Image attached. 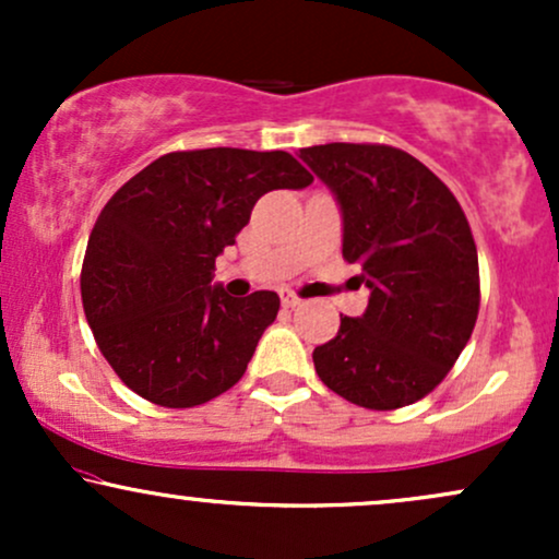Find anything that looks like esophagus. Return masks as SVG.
<instances>
[{
  "label": "esophagus",
  "mask_w": 559,
  "mask_h": 559,
  "mask_svg": "<svg viewBox=\"0 0 559 559\" xmlns=\"http://www.w3.org/2000/svg\"><path fill=\"white\" fill-rule=\"evenodd\" d=\"M281 301H284V307H297L301 299L292 292V288H281Z\"/></svg>",
  "instance_id": "34e87169"
}]
</instances>
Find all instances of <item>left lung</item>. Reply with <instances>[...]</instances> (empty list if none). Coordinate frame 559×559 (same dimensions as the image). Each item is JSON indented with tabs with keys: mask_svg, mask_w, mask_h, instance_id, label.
<instances>
[{
	"mask_svg": "<svg viewBox=\"0 0 559 559\" xmlns=\"http://www.w3.org/2000/svg\"><path fill=\"white\" fill-rule=\"evenodd\" d=\"M344 213V260L370 288L362 318H342L312 352L320 381L365 409H400L444 381L476 329L478 252L439 176L389 144L299 150Z\"/></svg>",
	"mask_w": 559,
	"mask_h": 559,
	"instance_id": "1",
	"label": "left lung"
}]
</instances>
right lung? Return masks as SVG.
Wrapping results in <instances>:
<instances>
[{
    "mask_svg": "<svg viewBox=\"0 0 559 559\" xmlns=\"http://www.w3.org/2000/svg\"><path fill=\"white\" fill-rule=\"evenodd\" d=\"M310 183L288 152L213 146L168 152L115 191L88 236L81 299L96 346L128 389L186 409L239 383L281 299L210 286L215 258L236 243L262 194Z\"/></svg>",
    "mask_w": 559,
    "mask_h": 559,
    "instance_id": "1",
    "label": "right lung"
}]
</instances>
